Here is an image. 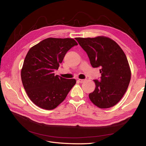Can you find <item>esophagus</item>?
I'll use <instances>...</instances> for the list:
<instances>
[{"label":"esophagus","mask_w":146,"mask_h":146,"mask_svg":"<svg viewBox=\"0 0 146 146\" xmlns=\"http://www.w3.org/2000/svg\"><path fill=\"white\" fill-rule=\"evenodd\" d=\"M85 80H83V79H78V82H79L80 83H83V82H85Z\"/></svg>","instance_id":"obj_1"}]
</instances>
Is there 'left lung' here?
<instances>
[{
	"instance_id": "left-lung-1",
	"label": "left lung",
	"mask_w": 146,
	"mask_h": 146,
	"mask_svg": "<svg viewBox=\"0 0 146 146\" xmlns=\"http://www.w3.org/2000/svg\"><path fill=\"white\" fill-rule=\"evenodd\" d=\"M88 54L92 67H100L101 80H94L95 90L89 98L100 108L115 105L127 89L131 71L124 52L117 43L103 36L95 38H76Z\"/></svg>"
}]
</instances>
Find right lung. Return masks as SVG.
Returning <instances> with one entry per match:
<instances>
[{
	"label": "right lung",
	"instance_id": "obj_1",
	"mask_svg": "<svg viewBox=\"0 0 146 146\" xmlns=\"http://www.w3.org/2000/svg\"><path fill=\"white\" fill-rule=\"evenodd\" d=\"M78 45L72 38H49L31 48L24 59L21 76L30 100L46 110L56 108L75 85V79L54 75L67 51Z\"/></svg>",
	"mask_w": 146,
	"mask_h": 146
}]
</instances>
